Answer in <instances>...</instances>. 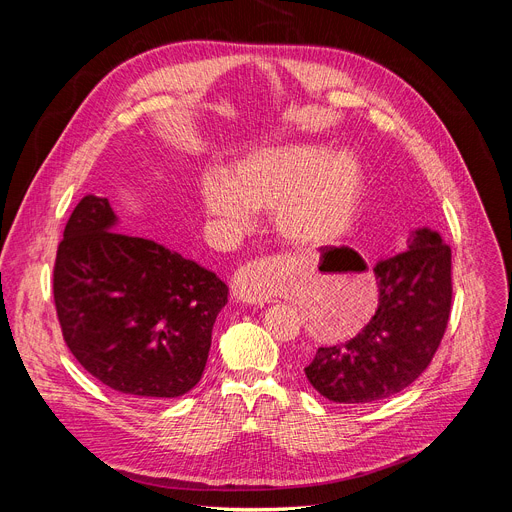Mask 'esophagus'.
Returning a JSON list of instances; mask_svg holds the SVG:
<instances>
[{
  "label": "esophagus",
  "mask_w": 512,
  "mask_h": 512,
  "mask_svg": "<svg viewBox=\"0 0 512 512\" xmlns=\"http://www.w3.org/2000/svg\"><path fill=\"white\" fill-rule=\"evenodd\" d=\"M267 276H270V265L265 261H253L247 267H242L232 284L234 297L249 305L270 303L272 290H270V282H267Z\"/></svg>",
  "instance_id": "esophagus-1"
}]
</instances>
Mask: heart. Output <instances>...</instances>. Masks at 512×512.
Returning a JSON list of instances; mask_svg holds the SVG:
<instances>
[{"instance_id":"obj_1","label":"heart","mask_w":512,"mask_h":512,"mask_svg":"<svg viewBox=\"0 0 512 512\" xmlns=\"http://www.w3.org/2000/svg\"><path fill=\"white\" fill-rule=\"evenodd\" d=\"M363 188V168L353 153L299 143L261 149L226 176H205L201 201L211 218L234 232L253 224V211L274 209V226L286 242L324 247L351 230Z\"/></svg>"}]
</instances>
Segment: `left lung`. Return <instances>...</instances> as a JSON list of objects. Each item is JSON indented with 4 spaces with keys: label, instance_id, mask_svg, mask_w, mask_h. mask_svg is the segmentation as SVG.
Listing matches in <instances>:
<instances>
[{
    "label": "left lung",
    "instance_id": "8db88e82",
    "mask_svg": "<svg viewBox=\"0 0 512 512\" xmlns=\"http://www.w3.org/2000/svg\"><path fill=\"white\" fill-rule=\"evenodd\" d=\"M407 251L375 263L380 303L369 324L344 344L321 346L305 367L309 384L340 405H369L411 386L432 363L450 301V247L417 228Z\"/></svg>",
    "mask_w": 512,
    "mask_h": 512
}]
</instances>
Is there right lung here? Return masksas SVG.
I'll return each instance as SVG.
<instances>
[{
  "label": "right lung",
  "mask_w": 512,
  "mask_h": 512,
  "mask_svg": "<svg viewBox=\"0 0 512 512\" xmlns=\"http://www.w3.org/2000/svg\"><path fill=\"white\" fill-rule=\"evenodd\" d=\"M53 299L70 353L95 380L168 400L199 384L228 286L155 240L118 232L110 201L87 195L58 247Z\"/></svg>",
  "instance_id": "obj_1"
}]
</instances>
